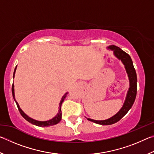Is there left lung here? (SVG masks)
<instances>
[{"label":"left lung","instance_id":"1","mask_svg":"<svg viewBox=\"0 0 154 154\" xmlns=\"http://www.w3.org/2000/svg\"><path fill=\"white\" fill-rule=\"evenodd\" d=\"M107 49L111 51H113L114 56L119 60H121V62L124 65L126 73L128 75V77L130 88L128 90L126 97V99H125L124 103L122 107L118 113L114 115L113 116H112L111 118L105 119V120H95V119L86 118L88 120L100 125L113 124L120 120L128 112L130 109H131L132 106L133 105L135 98H136L137 92V73L133 66V62H132L130 56L117 46L110 45L108 47Z\"/></svg>","mask_w":154,"mask_h":154}]
</instances>
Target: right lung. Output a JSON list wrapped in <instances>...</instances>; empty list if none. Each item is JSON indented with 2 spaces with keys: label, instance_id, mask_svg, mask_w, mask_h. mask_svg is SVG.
<instances>
[{
  "label": "right lung",
  "instance_id": "obj_1",
  "mask_svg": "<svg viewBox=\"0 0 154 154\" xmlns=\"http://www.w3.org/2000/svg\"><path fill=\"white\" fill-rule=\"evenodd\" d=\"M16 69H17V66L15 67V69L14 70V78L15 77V71H16ZM12 94H13V97H14V99L15 100V102L16 103V105L17 106V108H18V110H19L20 114L22 115V116L26 120H27L28 122H30V123L34 125H35V126H40V127H48V126H54V125H56L57 124H58L60 122L61 119H62V111H61V105L62 103H63V101L64 100L65 98L66 97V96L68 94V92L65 93L64 95L62 96V99L60 100V102L59 104V109H58V113H57L56 116L55 117H54L53 118L51 119H49V120H47V121H38V120H36L35 119H32L30 118L29 116H27L26 114L24 111H23L21 108L20 107V105L19 104L17 103V102L15 100V93H14V84L13 83L12 85Z\"/></svg>",
  "mask_w": 154,
  "mask_h": 154
}]
</instances>
